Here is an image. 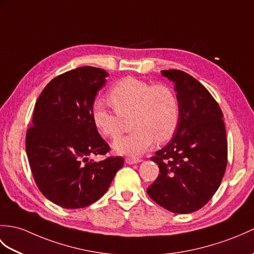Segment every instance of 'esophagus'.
I'll return each mask as SVG.
<instances>
[{"label": "esophagus", "mask_w": 254, "mask_h": 254, "mask_svg": "<svg viewBox=\"0 0 254 254\" xmlns=\"http://www.w3.org/2000/svg\"><path fill=\"white\" fill-rule=\"evenodd\" d=\"M141 160L139 158H135V157H127L126 158V162L127 164H134V163H138L140 162Z\"/></svg>", "instance_id": "34e87169"}]
</instances>
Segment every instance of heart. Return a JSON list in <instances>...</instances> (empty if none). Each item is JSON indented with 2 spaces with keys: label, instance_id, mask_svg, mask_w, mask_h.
I'll use <instances>...</instances> for the list:
<instances>
[{
  "label": "heart",
  "instance_id": "obj_1",
  "mask_svg": "<svg viewBox=\"0 0 254 254\" xmlns=\"http://www.w3.org/2000/svg\"><path fill=\"white\" fill-rule=\"evenodd\" d=\"M110 104L97 100L92 116L104 136L116 139L125 129V119L131 118L134 131L115 141L114 148L126 155H140L155 141L172 138L180 121V104L174 91L166 84L127 76L111 87Z\"/></svg>",
  "mask_w": 254,
  "mask_h": 254
}]
</instances>
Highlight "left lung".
I'll return each instance as SVG.
<instances>
[{
    "label": "left lung",
    "instance_id": "1",
    "mask_svg": "<svg viewBox=\"0 0 254 254\" xmlns=\"http://www.w3.org/2000/svg\"><path fill=\"white\" fill-rule=\"evenodd\" d=\"M175 83L180 121L170 143L151 157L160 170L149 197L174 213L201 209L219 190L227 166L223 113L210 92L182 70H162Z\"/></svg>",
    "mask_w": 254,
    "mask_h": 254
}]
</instances>
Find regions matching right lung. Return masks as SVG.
I'll return each instance as SVG.
<instances>
[{
  "mask_svg": "<svg viewBox=\"0 0 254 254\" xmlns=\"http://www.w3.org/2000/svg\"><path fill=\"white\" fill-rule=\"evenodd\" d=\"M105 70L85 66L60 74L41 92L27 129L26 151L35 184L64 209H80L103 196L125 160L106 155L109 145L97 132L92 110L106 84Z\"/></svg>",
  "mask_w": 254,
  "mask_h": 254,
  "instance_id": "1",
  "label": "right lung"
}]
</instances>
